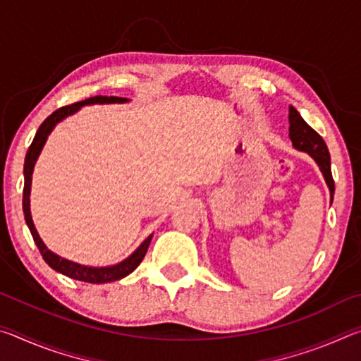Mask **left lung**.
Wrapping results in <instances>:
<instances>
[{
    "mask_svg": "<svg viewBox=\"0 0 361 361\" xmlns=\"http://www.w3.org/2000/svg\"><path fill=\"white\" fill-rule=\"evenodd\" d=\"M290 138L296 149L309 152V154L315 159V162L319 164L322 173L326 180L329 192H331L333 200L334 180L331 175V159H329L328 146L325 143V140H323L319 133L301 118V114H299L296 111V108L293 106H290Z\"/></svg>",
    "mask_w": 361,
    "mask_h": 361,
    "instance_id": "8db88e82",
    "label": "left lung"
}]
</instances>
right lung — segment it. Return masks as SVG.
I'll return each instance as SVG.
<instances>
[{
  "label": "right lung",
  "mask_w": 361,
  "mask_h": 361,
  "mask_svg": "<svg viewBox=\"0 0 361 361\" xmlns=\"http://www.w3.org/2000/svg\"><path fill=\"white\" fill-rule=\"evenodd\" d=\"M124 102H127V99H122V97L97 95V97H90V99H85L82 102L73 103V105H66V106L59 108L57 111H54L39 126V129H38V132H36V135L33 138L32 145H30L27 156H25V167H23V173H25V185H23V215H25V221L28 224L30 232H32L36 247H38L39 253L42 255V258H44V261L54 269V271L63 274V276L70 277V279L81 280V282H87V283H108V282H114V280H121L122 277L129 276L130 272H133L138 267L140 262L143 261L146 252H148L152 234L135 250V252L129 256V258L119 262V264H116V266L87 267V266L76 264V262L68 261L65 258H60V256H57L56 253H52L51 250H47V247L42 243V240L38 235V232H36V229H35L32 215H30V186H32V173H33L36 159H38L42 146H44V143H46L47 135L51 133V130L54 129V126H56L57 122L65 119L66 116L76 113L78 109L84 105H94V103H124Z\"/></svg>",
  "instance_id": "1"
}]
</instances>
